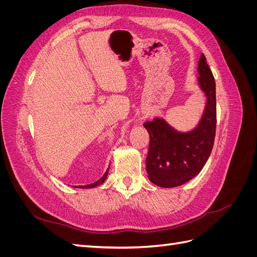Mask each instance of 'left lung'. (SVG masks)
Wrapping results in <instances>:
<instances>
[{
    "mask_svg": "<svg viewBox=\"0 0 257 257\" xmlns=\"http://www.w3.org/2000/svg\"><path fill=\"white\" fill-rule=\"evenodd\" d=\"M198 74L207 105L195 128L179 133L159 118L144 123L150 135L147 172L150 181L162 188H174L191 180L203 169L212 151L216 127L215 81L204 53L198 62Z\"/></svg>",
    "mask_w": 257,
    "mask_h": 257,
    "instance_id": "1",
    "label": "left lung"
}]
</instances>
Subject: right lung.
Masks as SVG:
<instances>
[{
  "label": "right lung",
  "mask_w": 257,
  "mask_h": 257,
  "mask_svg": "<svg viewBox=\"0 0 257 257\" xmlns=\"http://www.w3.org/2000/svg\"><path fill=\"white\" fill-rule=\"evenodd\" d=\"M107 174H108V169H107V172L102 176V178L98 179L97 181L93 182V183H91V184H87V185H83V186H79V188H85V189H89V188H94V186H97V185H99V184H102V183L106 180ZM76 188H77V186H76Z\"/></svg>",
  "instance_id": "add662e5"
}]
</instances>
